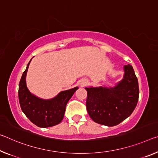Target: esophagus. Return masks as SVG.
Here are the masks:
<instances>
[{
  "label": "esophagus",
  "instance_id": "1",
  "mask_svg": "<svg viewBox=\"0 0 158 158\" xmlns=\"http://www.w3.org/2000/svg\"><path fill=\"white\" fill-rule=\"evenodd\" d=\"M87 84H88V81H87L86 79H83V80H81V83H80V86H81V87H84V86H86Z\"/></svg>",
  "mask_w": 158,
  "mask_h": 158
}]
</instances>
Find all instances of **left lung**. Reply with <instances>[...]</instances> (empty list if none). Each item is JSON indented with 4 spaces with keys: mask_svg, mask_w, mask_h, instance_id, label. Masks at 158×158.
<instances>
[{
    "mask_svg": "<svg viewBox=\"0 0 158 158\" xmlns=\"http://www.w3.org/2000/svg\"><path fill=\"white\" fill-rule=\"evenodd\" d=\"M124 77L113 87L85 88L86 109L98 124L113 127L129 117L139 101V82L131 65L124 66Z\"/></svg>",
    "mask_w": 158,
    "mask_h": 158,
    "instance_id": "obj_1",
    "label": "left lung"
}]
</instances>
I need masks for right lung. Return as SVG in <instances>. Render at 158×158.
Returning <instances> with one entry per match:
<instances>
[{"label": "right lung", "mask_w": 158, "mask_h": 158, "mask_svg": "<svg viewBox=\"0 0 158 158\" xmlns=\"http://www.w3.org/2000/svg\"><path fill=\"white\" fill-rule=\"evenodd\" d=\"M22 74L19 84V101L22 112L32 123L42 128L60 123L65 112L66 105L79 88L60 92L51 99H43L32 94L27 86L26 77L30 64Z\"/></svg>", "instance_id": "right-lung-1"}]
</instances>
